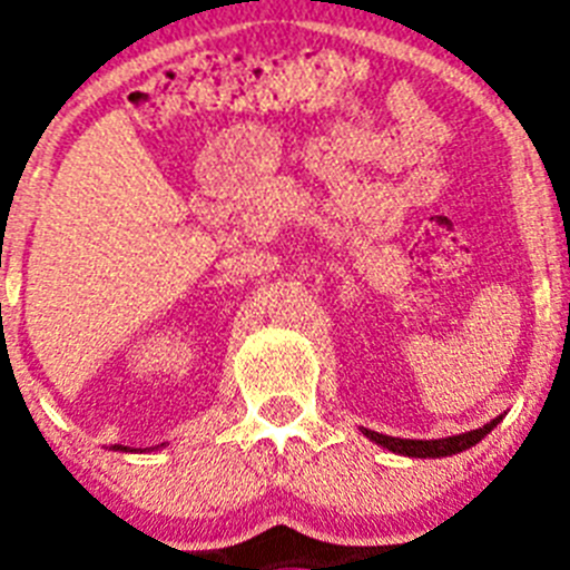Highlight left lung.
<instances>
[{
    "label": "left lung",
    "instance_id": "1",
    "mask_svg": "<svg viewBox=\"0 0 570 570\" xmlns=\"http://www.w3.org/2000/svg\"><path fill=\"white\" fill-rule=\"evenodd\" d=\"M500 420L502 416H497V420H491L488 425L476 428V431H468V434H456V436H445V440H400V436L376 434V431H367V428H360V431L371 442L387 448L391 454L414 456V460H440V456H454V454H460V451H468L471 445H476L480 440H485L493 428L500 425Z\"/></svg>",
    "mask_w": 570,
    "mask_h": 570
}]
</instances>
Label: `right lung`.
Segmentation results:
<instances>
[{"label":"right lung","instance_id":"obj_1","mask_svg":"<svg viewBox=\"0 0 570 570\" xmlns=\"http://www.w3.org/2000/svg\"><path fill=\"white\" fill-rule=\"evenodd\" d=\"M114 451H128V448H125V445H114Z\"/></svg>","mask_w":570,"mask_h":570}]
</instances>
